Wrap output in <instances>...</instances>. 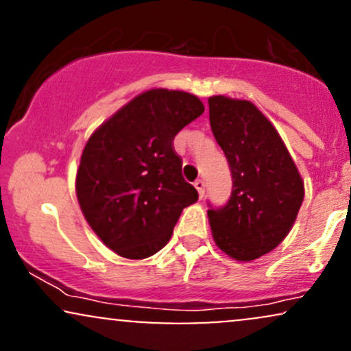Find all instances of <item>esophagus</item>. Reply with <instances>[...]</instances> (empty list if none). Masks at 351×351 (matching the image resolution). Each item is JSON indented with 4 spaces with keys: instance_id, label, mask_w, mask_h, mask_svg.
Returning <instances> with one entry per match:
<instances>
[{
    "instance_id": "34e87169",
    "label": "esophagus",
    "mask_w": 351,
    "mask_h": 351,
    "mask_svg": "<svg viewBox=\"0 0 351 351\" xmlns=\"http://www.w3.org/2000/svg\"><path fill=\"white\" fill-rule=\"evenodd\" d=\"M204 186H206V184H204L203 180H196L195 181V188L198 189V195H199L201 199L204 198Z\"/></svg>"
}]
</instances>
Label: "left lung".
<instances>
[{
    "label": "left lung",
    "instance_id": "8db88e82",
    "mask_svg": "<svg viewBox=\"0 0 351 351\" xmlns=\"http://www.w3.org/2000/svg\"><path fill=\"white\" fill-rule=\"evenodd\" d=\"M209 123L232 175L231 198L209 204L213 237L236 261H254L276 249L293 226L304 181L280 135L249 100L209 97Z\"/></svg>",
    "mask_w": 351,
    "mask_h": 351
}]
</instances>
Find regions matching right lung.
<instances>
[{
    "label": "right lung",
    "instance_id": "obj_1",
    "mask_svg": "<svg viewBox=\"0 0 351 351\" xmlns=\"http://www.w3.org/2000/svg\"><path fill=\"white\" fill-rule=\"evenodd\" d=\"M204 112L196 95L152 88L102 123L80 156L75 193L88 226L127 259H145L170 241L198 191L181 175L173 140Z\"/></svg>",
    "mask_w": 351,
    "mask_h": 351
}]
</instances>
